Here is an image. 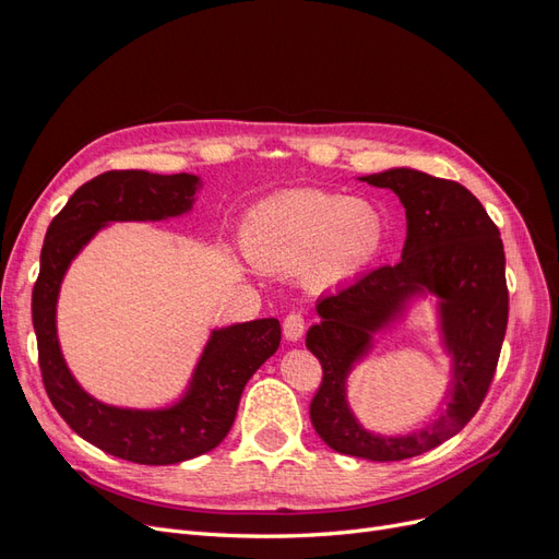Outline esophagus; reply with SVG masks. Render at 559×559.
I'll return each mask as SVG.
<instances>
[{"instance_id":"esophagus-1","label":"esophagus","mask_w":559,"mask_h":559,"mask_svg":"<svg viewBox=\"0 0 559 559\" xmlns=\"http://www.w3.org/2000/svg\"><path fill=\"white\" fill-rule=\"evenodd\" d=\"M282 331H284L286 341L296 343L302 337V331H306V319H302L300 312H289L282 321Z\"/></svg>"}]
</instances>
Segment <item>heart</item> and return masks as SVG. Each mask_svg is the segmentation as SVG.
Listing matches in <instances>:
<instances>
[{"instance_id": "1", "label": "heart", "mask_w": 559, "mask_h": 559, "mask_svg": "<svg viewBox=\"0 0 559 559\" xmlns=\"http://www.w3.org/2000/svg\"><path fill=\"white\" fill-rule=\"evenodd\" d=\"M386 238L382 210L368 198L292 189L253 205L242 247L263 270H300L310 289L326 292L357 280Z\"/></svg>"}]
</instances>
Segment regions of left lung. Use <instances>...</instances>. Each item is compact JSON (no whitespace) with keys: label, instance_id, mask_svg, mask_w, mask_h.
I'll return each instance as SVG.
<instances>
[{"label":"left lung","instance_id":"obj_1","mask_svg":"<svg viewBox=\"0 0 559 559\" xmlns=\"http://www.w3.org/2000/svg\"><path fill=\"white\" fill-rule=\"evenodd\" d=\"M394 191L405 210L401 261L317 300L319 324L306 335L324 368L310 405L312 427L331 450L370 462H399L441 445L476 415L495 378L509 324L506 257L499 228L462 183L413 167L359 177ZM435 312L439 346L451 361L447 405L429 426L408 435H376L350 411L353 368L377 348L417 301Z\"/></svg>","mask_w":559,"mask_h":559}]
</instances>
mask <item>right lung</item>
<instances>
[{
    "label": "right lung",
    "mask_w": 559,
    "mask_h": 559,
    "mask_svg": "<svg viewBox=\"0 0 559 559\" xmlns=\"http://www.w3.org/2000/svg\"><path fill=\"white\" fill-rule=\"evenodd\" d=\"M198 175L105 173L86 181L50 222L32 292L46 394L83 441L118 460L146 466L179 464L214 450L230 431L242 389L280 347L275 317L210 329L179 396L156 408H126L95 399L67 366L58 335V300L67 270L99 230L123 222H167L193 212Z\"/></svg>",
    "instance_id": "obj_1"
}]
</instances>
